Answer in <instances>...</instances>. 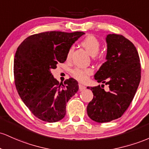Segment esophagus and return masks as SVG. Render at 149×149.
Returning a JSON list of instances; mask_svg holds the SVG:
<instances>
[{"instance_id":"obj_1","label":"esophagus","mask_w":149,"mask_h":149,"mask_svg":"<svg viewBox=\"0 0 149 149\" xmlns=\"http://www.w3.org/2000/svg\"><path fill=\"white\" fill-rule=\"evenodd\" d=\"M86 88V87L84 86V85L81 84H79V88L80 91H83V90H84Z\"/></svg>"}]
</instances>
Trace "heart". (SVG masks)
<instances>
[{"label":"heart","instance_id":"obj_1","mask_svg":"<svg viewBox=\"0 0 149 149\" xmlns=\"http://www.w3.org/2000/svg\"><path fill=\"white\" fill-rule=\"evenodd\" d=\"M81 45L91 56H96L101 47L99 40L93 35H88L81 41ZM73 48H70L67 53V59H70L72 53ZM93 70L91 68H75L72 72L73 77L80 82H85L88 79L89 76L93 74Z\"/></svg>","mask_w":149,"mask_h":149}]
</instances>
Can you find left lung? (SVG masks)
<instances>
[{
    "label": "left lung",
    "mask_w": 149,
    "mask_h": 149,
    "mask_svg": "<svg viewBox=\"0 0 149 149\" xmlns=\"http://www.w3.org/2000/svg\"><path fill=\"white\" fill-rule=\"evenodd\" d=\"M106 42L107 61L94 77L98 83L108 84L109 91H106L100 85L91 87L93 98L87 106L88 117L101 123L116 120L123 115L132 101L141 80L140 59L134 45L123 35L115 34H108Z\"/></svg>",
    "instance_id": "left-lung-1"
}]
</instances>
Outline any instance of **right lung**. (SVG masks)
Returning a JSON list of instances; mask_svg holds the SVG:
<instances>
[{
    "label": "right lung",
    "mask_w": 149,
    "mask_h": 149,
    "mask_svg": "<svg viewBox=\"0 0 149 149\" xmlns=\"http://www.w3.org/2000/svg\"><path fill=\"white\" fill-rule=\"evenodd\" d=\"M82 31H46L31 35L17 49L14 58L15 86L24 104L38 119L56 123L66 114V104L79 89L73 78L64 84L54 79L51 69L63 63Z\"/></svg>",
    "instance_id": "obj_1"
}]
</instances>
